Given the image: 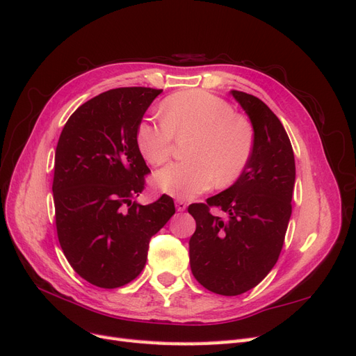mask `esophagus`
<instances>
[{"mask_svg": "<svg viewBox=\"0 0 356 356\" xmlns=\"http://www.w3.org/2000/svg\"><path fill=\"white\" fill-rule=\"evenodd\" d=\"M175 207H177V211H179V212H182V211H186L187 209V202H184V200H175Z\"/></svg>", "mask_w": 356, "mask_h": 356, "instance_id": "esophagus-1", "label": "esophagus"}]
</instances>
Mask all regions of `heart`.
I'll use <instances>...</instances> for the list:
<instances>
[{
	"mask_svg": "<svg viewBox=\"0 0 356 356\" xmlns=\"http://www.w3.org/2000/svg\"><path fill=\"white\" fill-rule=\"evenodd\" d=\"M161 124L139 123L136 144L147 163L169 160L174 138L193 136L184 163L169 165L154 175V186L175 199H191L209 190L233 186L250 165L254 129L218 96L204 90H181L160 104Z\"/></svg>",
	"mask_w": 356,
	"mask_h": 356,
	"instance_id": "1",
	"label": "heart"
}]
</instances>
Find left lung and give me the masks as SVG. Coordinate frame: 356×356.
Returning <instances> with one entry per match:
<instances>
[{"instance_id":"obj_1","label":"left lung","mask_w":356,"mask_h":356,"mask_svg":"<svg viewBox=\"0 0 356 356\" xmlns=\"http://www.w3.org/2000/svg\"><path fill=\"white\" fill-rule=\"evenodd\" d=\"M254 127V153L232 187L193 203L190 266L197 282L215 294L239 296L260 284L282 251L291 217L296 160L281 120L255 96L232 90ZM211 207L228 213L215 218Z\"/></svg>"}]
</instances>
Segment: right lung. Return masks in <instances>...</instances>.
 Masks as SVG:
<instances>
[{"label": "right lung", "instance_id": "obj_1", "mask_svg": "<svg viewBox=\"0 0 356 356\" xmlns=\"http://www.w3.org/2000/svg\"><path fill=\"white\" fill-rule=\"evenodd\" d=\"M160 93L152 88L104 92L80 105L59 136L51 186L58 239L71 267L95 286L134 281L152 236L175 213L166 195L149 204L132 202L149 174L136 129Z\"/></svg>", "mask_w": 356, "mask_h": 356}]
</instances>
